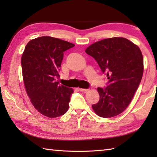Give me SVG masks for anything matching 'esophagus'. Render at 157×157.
Wrapping results in <instances>:
<instances>
[{
  "mask_svg": "<svg viewBox=\"0 0 157 157\" xmlns=\"http://www.w3.org/2000/svg\"><path fill=\"white\" fill-rule=\"evenodd\" d=\"M79 90L81 92H87L89 90V89H85V88H79Z\"/></svg>",
  "mask_w": 157,
  "mask_h": 157,
  "instance_id": "1",
  "label": "esophagus"
}]
</instances>
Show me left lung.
<instances>
[{
    "mask_svg": "<svg viewBox=\"0 0 157 157\" xmlns=\"http://www.w3.org/2000/svg\"><path fill=\"white\" fill-rule=\"evenodd\" d=\"M86 52L97 62L107 77L106 88H98L99 101L92 105L98 116L113 117L128 107L141 82L143 56L138 46L129 40L115 37L95 42Z\"/></svg>",
    "mask_w": 157,
    "mask_h": 157,
    "instance_id": "left-lung-1",
    "label": "left lung"
}]
</instances>
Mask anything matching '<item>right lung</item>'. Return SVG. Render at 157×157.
Masks as SVG:
<instances>
[{
    "label": "right lung",
    "instance_id": "obj_1",
    "mask_svg": "<svg viewBox=\"0 0 157 157\" xmlns=\"http://www.w3.org/2000/svg\"><path fill=\"white\" fill-rule=\"evenodd\" d=\"M75 45L63 40L42 36L29 41L21 56L23 79L26 92L35 109L53 118L67 111L72 88L60 85L55 78L63 52Z\"/></svg>",
    "mask_w": 157,
    "mask_h": 157
}]
</instances>
